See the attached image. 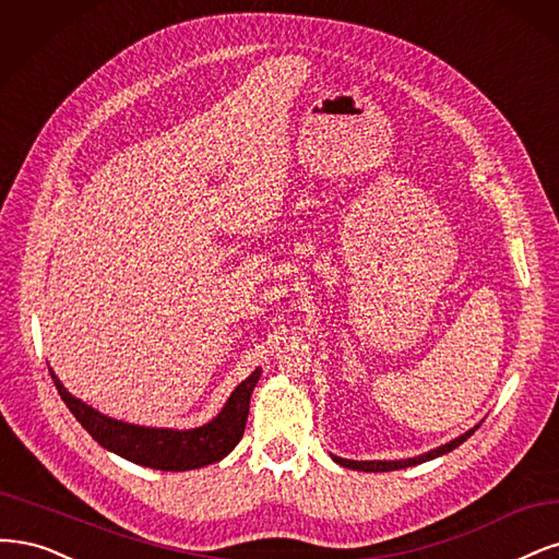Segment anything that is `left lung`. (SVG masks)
<instances>
[{
    "instance_id": "left-lung-1",
    "label": "left lung",
    "mask_w": 559,
    "mask_h": 559,
    "mask_svg": "<svg viewBox=\"0 0 559 559\" xmlns=\"http://www.w3.org/2000/svg\"><path fill=\"white\" fill-rule=\"evenodd\" d=\"M478 429V425L474 429L466 431V435H462L460 439L450 441L437 450H429V453L420 455V457H411V460H400V462H357V460H344V457H336L334 455V462H338L341 466H348V469H355V472H394V469H406V466H413V464H420V462H427V460H435L439 455H445L450 453V450L457 448L462 441L469 439L474 431Z\"/></svg>"
}]
</instances>
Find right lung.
<instances>
[{"mask_svg": "<svg viewBox=\"0 0 559 559\" xmlns=\"http://www.w3.org/2000/svg\"><path fill=\"white\" fill-rule=\"evenodd\" d=\"M260 373L262 371L255 369L231 392V397L218 413V418H213L204 427L178 431L136 427L106 418L81 400L71 397L64 385L58 381V376L50 371L52 383H56L62 402L74 413L90 437L124 460L162 472L200 469V466L223 460L243 437L250 394H253V388L260 381Z\"/></svg>", "mask_w": 559, "mask_h": 559, "instance_id": "add662e5", "label": "right lung"}]
</instances>
